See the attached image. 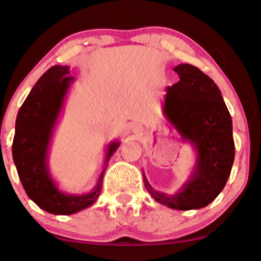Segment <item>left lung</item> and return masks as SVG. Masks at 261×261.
<instances>
[{
	"label": "left lung",
	"instance_id": "obj_1",
	"mask_svg": "<svg viewBox=\"0 0 261 261\" xmlns=\"http://www.w3.org/2000/svg\"><path fill=\"white\" fill-rule=\"evenodd\" d=\"M180 81L166 87L163 114L190 143L196 162L188 180L174 194L159 192L143 174L144 186L163 205L176 210L200 209L224 190L234 161L232 119L218 85L191 64L174 68Z\"/></svg>",
	"mask_w": 261,
	"mask_h": 261
}]
</instances>
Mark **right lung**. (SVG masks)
<instances>
[{
    "mask_svg": "<svg viewBox=\"0 0 261 261\" xmlns=\"http://www.w3.org/2000/svg\"><path fill=\"white\" fill-rule=\"evenodd\" d=\"M69 74L68 65H55L37 80L18 112L12 146L15 168L28 197L55 215L75 214L96 202L102 191L107 163L120 146V141L107 144L102 171L90 192L70 194L58 187L49 171L48 158L53 135L75 81Z\"/></svg>",
    "mask_w": 261,
    "mask_h": 261,
    "instance_id": "obj_1",
    "label": "right lung"
}]
</instances>
